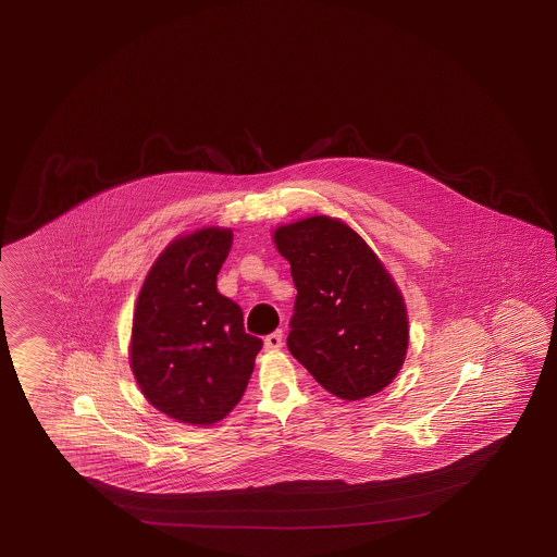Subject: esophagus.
<instances>
[{
  "label": "esophagus",
  "instance_id": "1",
  "mask_svg": "<svg viewBox=\"0 0 557 557\" xmlns=\"http://www.w3.org/2000/svg\"><path fill=\"white\" fill-rule=\"evenodd\" d=\"M264 348H267L269 352L281 350V348H283V331H274L271 332L269 336H264Z\"/></svg>",
  "mask_w": 557,
  "mask_h": 557
}]
</instances>
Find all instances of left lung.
Segmentation results:
<instances>
[{
    "label": "left lung",
    "mask_w": 557,
    "mask_h": 557,
    "mask_svg": "<svg viewBox=\"0 0 557 557\" xmlns=\"http://www.w3.org/2000/svg\"><path fill=\"white\" fill-rule=\"evenodd\" d=\"M296 286L288 350L324 391L360 400L388 386L408 348L403 296L350 226L310 216L274 233Z\"/></svg>",
    "instance_id": "1"
}]
</instances>
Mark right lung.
Here are the masks:
<instances>
[{
    "label": "right lung",
    "instance_id": "add662e5",
    "mask_svg": "<svg viewBox=\"0 0 557 557\" xmlns=\"http://www.w3.org/2000/svg\"><path fill=\"white\" fill-rule=\"evenodd\" d=\"M233 247L228 228L173 240L147 274L133 317L131 368L145 398L185 424L209 426L243 398L261 338L216 290Z\"/></svg>",
    "mask_w": 557,
    "mask_h": 557
}]
</instances>
